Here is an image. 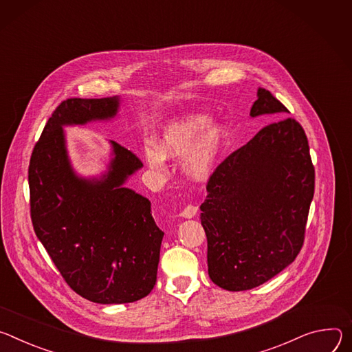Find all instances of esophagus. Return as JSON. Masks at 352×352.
<instances>
[{"instance_id": "obj_1", "label": "esophagus", "mask_w": 352, "mask_h": 352, "mask_svg": "<svg viewBox=\"0 0 352 352\" xmlns=\"http://www.w3.org/2000/svg\"><path fill=\"white\" fill-rule=\"evenodd\" d=\"M197 207L196 206H192V204H187L184 208H183V211H182V217L183 218H192V217H196V214H197Z\"/></svg>"}]
</instances>
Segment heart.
I'll use <instances>...</instances> for the list:
<instances>
[{
    "label": "heart",
    "instance_id": "b5f03b06",
    "mask_svg": "<svg viewBox=\"0 0 352 352\" xmlns=\"http://www.w3.org/2000/svg\"><path fill=\"white\" fill-rule=\"evenodd\" d=\"M226 129L222 123H211L207 114H186L169 123L164 130L160 148L146 145L144 156L155 170H164L166 156L177 158L189 153L184 172L192 180H206L214 170L225 141Z\"/></svg>",
    "mask_w": 352,
    "mask_h": 352
}]
</instances>
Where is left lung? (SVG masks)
I'll return each instance as SVG.
<instances>
[{
    "label": "left lung",
    "instance_id": "8db88e82",
    "mask_svg": "<svg viewBox=\"0 0 352 352\" xmlns=\"http://www.w3.org/2000/svg\"><path fill=\"white\" fill-rule=\"evenodd\" d=\"M288 109L258 88L250 116ZM315 192V168L302 126L291 117L263 127L223 160L207 183L201 225L208 276L226 291L256 288L299 254Z\"/></svg>",
    "mask_w": 352,
    "mask_h": 352
}]
</instances>
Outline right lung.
<instances>
[{"instance_id": "obj_1", "label": "right lung", "mask_w": 352, "mask_h": 352, "mask_svg": "<svg viewBox=\"0 0 352 352\" xmlns=\"http://www.w3.org/2000/svg\"><path fill=\"white\" fill-rule=\"evenodd\" d=\"M119 104L117 96L63 100L29 164L37 239L72 291L104 305L135 302L152 291L164 232L153 221L149 200L124 187L142 168L137 156L110 141L109 170L99 179L80 177L71 168L63 127L113 119Z\"/></svg>"}]
</instances>
